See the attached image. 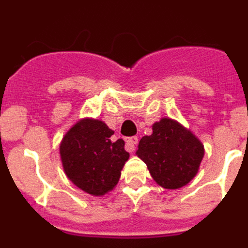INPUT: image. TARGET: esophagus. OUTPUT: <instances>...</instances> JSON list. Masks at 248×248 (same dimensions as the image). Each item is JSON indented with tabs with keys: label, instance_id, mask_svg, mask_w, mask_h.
Wrapping results in <instances>:
<instances>
[{
	"label": "esophagus",
	"instance_id": "1",
	"mask_svg": "<svg viewBox=\"0 0 248 248\" xmlns=\"http://www.w3.org/2000/svg\"><path fill=\"white\" fill-rule=\"evenodd\" d=\"M125 141H126V150L130 151V153H133L135 149V145L138 144V138H135V137L128 138Z\"/></svg>",
	"mask_w": 248,
	"mask_h": 248
}]
</instances>
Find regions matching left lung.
<instances>
[{
	"label": "left lung",
	"instance_id": "left-lung-1",
	"mask_svg": "<svg viewBox=\"0 0 248 248\" xmlns=\"http://www.w3.org/2000/svg\"><path fill=\"white\" fill-rule=\"evenodd\" d=\"M203 154L199 138L170 118L154 123L153 134L141 138L137 150L155 183L170 190L180 189L196 176Z\"/></svg>",
	"mask_w": 248,
	"mask_h": 248
}]
</instances>
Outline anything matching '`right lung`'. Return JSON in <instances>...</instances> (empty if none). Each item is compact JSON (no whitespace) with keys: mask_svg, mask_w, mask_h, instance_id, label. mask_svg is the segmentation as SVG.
Segmentation results:
<instances>
[{"mask_svg":"<svg viewBox=\"0 0 248 248\" xmlns=\"http://www.w3.org/2000/svg\"><path fill=\"white\" fill-rule=\"evenodd\" d=\"M113 134L102 120L83 118L65 133L59 145L67 177L93 196H103L117 186L129 159L124 140L114 141Z\"/></svg>","mask_w":248,"mask_h":248,"instance_id":"1","label":"right lung"}]
</instances>
